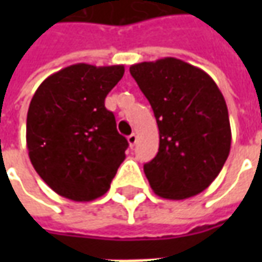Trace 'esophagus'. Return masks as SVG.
I'll return each instance as SVG.
<instances>
[{
  "label": "esophagus",
  "mask_w": 262,
  "mask_h": 262,
  "mask_svg": "<svg viewBox=\"0 0 262 262\" xmlns=\"http://www.w3.org/2000/svg\"><path fill=\"white\" fill-rule=\"evenodd\" d=\"M127 142H129V144H130V147H133L135 144H136L137 142V136L135 135V133H132L130 136H127Z\"/></svg>",
  "instance_id": "obj_1"
}]
</instances>
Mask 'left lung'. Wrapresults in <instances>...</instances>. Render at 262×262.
I'll list each match as a JSON object with an SVG mask.
<instances>
[{
  "label": "left lung",
  "mask_w": 262,
  "mask_h": 262,
  "mask_svg": "<svg viewBox=\"0 0 262 262\" xmlns=\"http://www.w3.org/2000/svg\"><path fill=\"white\" fill-rule=\"evenodd\" d=\"M130 74L159 126V153L144 164L154 193L180 201L205 191L230 153L223 94L203 70L174 57L133 64Z\"/></svg>",
  "instance_id": "obj_1"
}]
</instances>
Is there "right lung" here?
<instances>
[{
  "label": "right lung",
  "mask_w": 262,
  "mask_h": 262,
  "mask_svg": "<svg viewBox=\"0 0 262 262\" xmlns=\"http://www.w3.org/2000/svg\"><path fill=\"white\" fill-rule=\"evenodd\" d=\"M123 66L78 63L49 75L32 97L26 146L43 181L75 202H90L111 187L129 146L116 130L105 98Z\"/></svg>",
  "instance_id": "add662e5"
}]
</instances>
